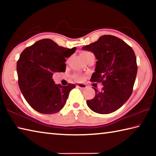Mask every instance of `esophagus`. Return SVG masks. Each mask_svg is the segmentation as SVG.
<instances>
[{
    "mask_svg": "<svg viewBox=\"0 0 156 156\" xmlns=\"http://www.w3.org/2000/svg\"><path fill=\"white\" fill-rule=\"evenodd\" d=\"M76 87H78V88H80V89H84V88L87 87V86L85 85V84H81V83L78 84L77 85H76Z\"/></svg>",
    "mask_w": 156,
    "mask_h": 156,
    "instance_id": "esophagus-1",
    "label": "esophagus"
}]
</instances>
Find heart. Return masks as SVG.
<instances>
[{
  "instance_id": "heart-1",
  "label": "heart",
  "mask_w": 156,
  "mask_h": 156,
  "mask_svg": "<svg viewBox=\"0 0 156 156\" xmlns=\"http://www.w3.org/2000/svg\"><path fill=\"white\" fill-rule=\"evenodd\" d=\"M93 54L90 52H88V51H83L81 52V56L84 59L87 58L88 56L90 55H93ZM74 79L76 81H81L83 79V76L80 74H76L74 76Z\"/></svg>"
}]
</instances>
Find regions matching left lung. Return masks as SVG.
I'll return each mask as SVG.
<instances>
[{"label":"left lung","mask_w":156,"mask_h":156,"mask_svg":"<svg viewBox=\"0 0 156 156\" xmlns=\"http://www.w3.org/2000/svg\"><path fill=\"white\" fill-rule=\"evenodd\" d=\"M82 49L93 52L98 60L90 81L104 86L101 91L93 88L95 95L87 101V106L99 114L116 111L133 91L138 69L134 50L121 39L109 35L100 37Z\"/></svg>","instance_id":"obj_1"}]
</instances>
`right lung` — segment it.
Listing matches in <instances>:
<instances>
[{"label": "right lung", "instance_id": "1", "mask_svg": "<svg viewBox=\"0 0 156 156\" xmlns=\"http://www.w3.org/2000/svg\"><path fill=\"white\" fill-rule=\"evenodd\" d=\"M76 50V47L66 48L50 39H44L21 53L17 62L18 85L25 100L36 111L54 114L66 105L75 84H56L52 76L55 72H66V58Z\"/></svg>", "mask_w": 156, "mask_h": 156}]
</instances>
